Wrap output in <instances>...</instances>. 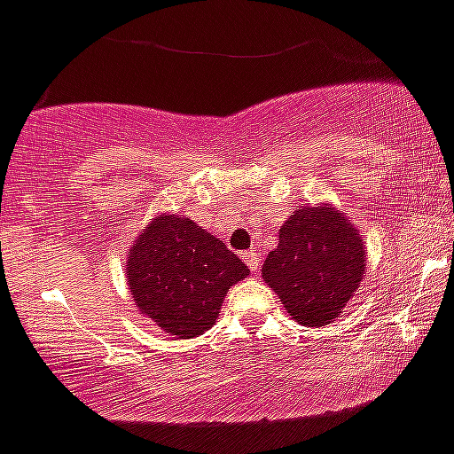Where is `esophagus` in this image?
<instances>
[{"label": "esophagus", "instance_id": "1", "mask_svg": "<svg viewBox=\"0 0 454 454\" xmlns=\"http://www.w3.org/2000/svg\"><path fill=\"white\" fill-rule=\"evenodd\" d=\"M243 261L247 262V267L252 271L261 270V254H258L256 249H247V252H243Z\"/></svg>", "mask_w": 454, "mask_h": 454}]
</instances>
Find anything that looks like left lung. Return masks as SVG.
Wrapping results in <instances>:
<instances>
[{
    "label": "left lung",
    "mask_w": 454,
    "mask_h": 454,
    "mask_svg": "<svg viewBox=\"0 0 454 454\" xmlns=\"http://www.w3.org/2000/svg\"><path fill=\"white\" fill-rule=\"evenodd\" d=\"M359 231L332 207L299 209L280 227L278 247L262 278L301 325L323 327L339 317L364 276Z\"/></svg>",
    "instance_id": "left-lung-1"
}]
</instances>
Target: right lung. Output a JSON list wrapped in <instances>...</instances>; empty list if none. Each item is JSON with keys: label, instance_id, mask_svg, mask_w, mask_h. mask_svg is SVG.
Listing matches in <instances>:
<instances>
[{"label": "right lung", "instance_id": "right-lung-1", "mask_svg": "<svg viewBox=\"0 0 454 454\" xmlns=\"http://www.w3.org/2000/svg\"><path fill=\"white\" fill-rule=\"evenodd\" d=\"M127 274L140 312L165 332L192 339L214 325L227 289L249 270L189 218L162 215L136 240Z\"/></svg>", "mask_w": 454, "mask_h": 454}]
</instances>
